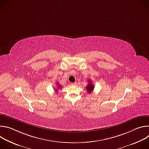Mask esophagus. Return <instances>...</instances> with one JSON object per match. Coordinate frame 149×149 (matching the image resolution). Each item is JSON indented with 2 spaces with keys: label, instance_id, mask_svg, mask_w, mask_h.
Here are the masks:
<instances>
[{
  "label": "esophagus",
  "instance_id": "1",
  "mask_svg": "<svg viewBox=\"0 0 149 149\" xmlns=\"http://www.w3.org/2000/svg\"><path fill=\"white\" fill-rule=\"evenodd\" d=\"M71 84L72 85V86H76V85H77V82H71Z\"/></svg>",
  "mask_w": 149,
  "mask_h": 149
}]
</instances>
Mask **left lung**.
Listing matches in <instances>:
<instances>
[{
    "label": "left lung",
    "instance_id": "obj_1",
    "mask_svg": "<svg viewBox=\"0 0 149 149\" xmlns=\"http://www.w3.org/2000/svg\"><path fill=\"white\" fill-rule=\"evenodd\" d=\"M94 88V86H93V83L91 82V81L89 80L88 86H87V87H86V89H87L88 93H91L93 91Z\"/></svg>",
    "mask_w": 149,
    "mask_h": 149
}]
</instances>
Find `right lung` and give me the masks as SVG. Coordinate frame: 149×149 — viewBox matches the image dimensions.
Here are the masks:
<instances>
[{
    "instance_id": "right-lung-1",
    "label": "right lung",
    "mask_w": 149,
    "mask_h": 149,
    "mask_svg": "<svg viewBox=\"0 0 149 149\" xmlns=\"http://www.w3.org/2000/svg\"><path fill=\"white\" fill-rule=\"evenodd\" d=\"M56 85H57V86H58V87H57V88L56 89H55V91H56V92H58V90L59 89V88H61V86H60V85L58 84V82H56Z\"/></svg>"
}]
</instances>
